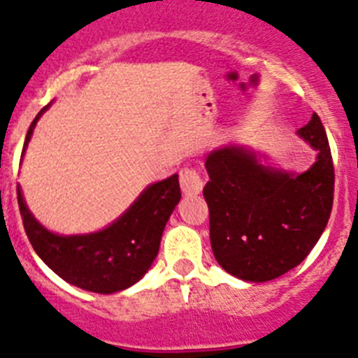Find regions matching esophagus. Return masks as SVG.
<instances>
[{"label":"esophagus","mask_w":358,"mask_h":358,"mask_svg":"<svg viewBox=\"0 0 358 358\" xmlns=\"http://www.w3.org/2000/svg\"><path fill=\"white\" fill-rule=\"evenodd\" d=\"M180 185H182L183 194H199L203 190V180L194 168H183L180 169Z\"/></svg>","instance_id":"1"}]
</instances>
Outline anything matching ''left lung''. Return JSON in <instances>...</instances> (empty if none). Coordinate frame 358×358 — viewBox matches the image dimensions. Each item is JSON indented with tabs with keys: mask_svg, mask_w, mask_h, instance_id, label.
Wrapping results in <instances>:
<instances>
[{
	"mask_svg": "<svg viewBox=\"0 0 358 358\" xmlns=\"http://www.w3.org/2000/svg\"><path fill=\"white\" fill-rule=\"evenodd\" d=\"M299 136L318 152L300 175L263 166L242 146H224L206 157L210 182L203 194L213 256L238 279L265 282L295 268L329 222L336 175L316 113Z\"/></svg>",
	"mask_w": 358,
	"mask_h": 358,
	"instance_id": "obj_1",
	"label": "left lung"
}]
</instances>
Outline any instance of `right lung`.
<instances>
[{
  "label": "right lung",
  "mask_w": 358,
  "mask_h": 358,
  "mask_svg": "<svg viewBox=\"0 0 358 358\" xmlns=\"http://www.w3.org/2000/svg\"><path fill=\"white\" fill-rule=\"evenodd\" d=\"M48 108L45 106L29 125L24 150L36 122ZM180 198L178 175H173L146 187L134 205L102 231L62 236L43 228L31 215L17 185L22 224L36 255L63 280L103 295L136 285L148 272L159 252L166 222Z\"/></svg>",
  "instance_id": "1"
}]
</instances>
